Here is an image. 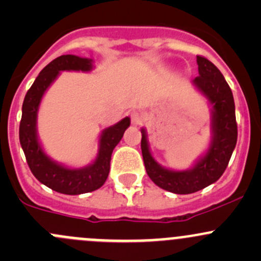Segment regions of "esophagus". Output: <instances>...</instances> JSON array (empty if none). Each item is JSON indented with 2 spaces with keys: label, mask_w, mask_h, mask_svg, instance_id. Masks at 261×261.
Segmentation results:
<instances>
[{
  "label": "esophagus",
  "mask_w": 261,
  "mask_h": 261,
  "mask_svg": "<svg viewBox=\"0 0 261 261\" xmlns=\"http://www.w3.org/2000/svg\"><path fill=\"white\" fill-rule=\"evenodd\" d=\"M131 117V123H133L134 126H139L143 123V117H141V115L139 114V112H133V114L130 115Z\"/></svg>",
  "instance_id": "esophagus-1"
}]
</instances>
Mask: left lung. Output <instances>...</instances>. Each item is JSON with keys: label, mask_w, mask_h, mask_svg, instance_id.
<instances>
[{"label": "left lung", "mask_w": 261, "mask_h": 261, "mask_svg": "<svg viewBox=\"0 0 261 261\" xmlns=\"http://www.w3.org/2000/svg\"><path fill=\"white\" fill-rule=\"evenodd\" d=\"M199 75L193 80L196 88L211 103V143L203 156L188 170H172L158 164L141 128V152L150 179L158 187L175 194H189L220 179L227 168L238 141V123L232 92L222 73L204 57H197Z\"/></svg>", "instance_id": "8db88e82"}]
</instances>
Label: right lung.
Returning <instances> with one entry per match:
<instances>
[{"label": "right lung", "mask_w": 261, "mask_h": 261, "mask_svg": "<svg viewBox=\"0 0 261 261\" xmlns=\"http://www.w3.org/2000/svg\"><path fill=\"white\" fill-rule=\"evenodd\" d=\"M92 59L77 55H62L50 62L36 77L26 93L22 103L20 122V144L25 152L26 162L31 173L44 186L63 194L88 193L101 188L110 173V162L114 149L130 126V118L125 117L114 126L105 128L99 136V147L92 164L84 168H68L50 159L41 147L36 131V121L41 98L50 84L63 70L89 72L93 68Z\"/></svg>", "instance_id": "right-lung-1"}]
</instances>
